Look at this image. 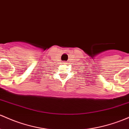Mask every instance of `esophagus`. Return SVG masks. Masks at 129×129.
<instances>
[{
  "mask_svg": "<svg viewBox=\"0 0 129 129\" xmlns=\"http://www.w3.org/2000/svg\"><path fill=\"white\" fill-rule=\"evenodd\" d=\"M63 63H65V64H66V63H67V62H66V61H63Z\"/></svg>",
  "mask_w": 129,
  "mask_h": 129,
  "instance_id": "1",
  "label": "esophagus"
}]
</instances>
